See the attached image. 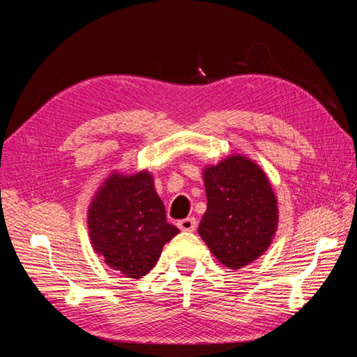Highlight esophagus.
<instances>
[{
    "label": "esophagus",
    "instance_id": "esophagus-1",
    "mask_svg": "<svg viewBox=\"0 0 357 357\" xmlns=\"http://www.w3.org/2000/svg\"><path fill=\"white\" fill-rule=\"evenodd\" d=\"M178 227H179V229H183V231H193V229L197 228L195 217H187V219L179 220Z\"/></svg>",
    "mask_w": 357,
    "mask_h": 357
}]
</instances>
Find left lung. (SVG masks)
<instances>
[{
  "label": "left lung",
  "instance_id": "1",
  "mask_svg": "<svg viewBox=\"0 0 357 357\" xmlns=\"http://www.w3.org/2000/svg\"><path fill=\"white\" fill-rule=\"evenodd\" d=\"M203 178L208 206L198 233L222 264L241 269L273 243L279 223L275 193L259 165L241 154L206 167Z\"/></svg>",
  "mask_w": 357,
  "mask_h": 357
}]
</instances>
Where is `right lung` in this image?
<instances>
[{
	"instance_id": "obj_1",
	"label": "right lung",
	"mask_w": 357,
	"mask_h": 357,
	"mask_svg": "<svg viewBox=\"0 0 357 357\" xmlns=\"http://www.w3.org/2000/svg\"><path fill=\"white\" fill-rule=\"evenodd\" d=\"M91 245L112 269L142 279L179 229L167 222L153 174L113 173L99 187L88 209Z\"/></svg>"
}]
</instances>
